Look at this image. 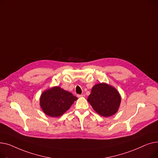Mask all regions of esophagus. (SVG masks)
<instances>
[{"label": "esophagus", "mask_w": 158, "mask_h": 158, "mask_svg": "<svg viewBox=\"0 0 158 158\" xmlns=\"http://www.w3.org/2000/svg\"><path fill=\"white\" fill-rule=\"evenodd\" d=\"M77 96H78V98H81V97H83V94H78V95H77Z\"/></svg>", "instance_id": "1"}]
</instances>
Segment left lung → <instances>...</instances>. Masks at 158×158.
I'll list each match as a JSON object with an SVG mask.
<instances>
[{
    "mask_svg": "<svg viewBox=\"0 0 158 158\" xmlns=\"http://www.w3.org/2000/svg\"><path fill=\"white\" fill-rule=\"evenodd\" d=\"M87 101L99 115L108 117L118 112L121 96L114 87L103 82L93 86Z\"/></svg>",
    "mask_w": 158,
    "mask_h": 158,
    "instance_id": "1",
    "label": "left lung"
}]
</instances>
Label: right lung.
<instances>
[{"instance_id": "obj_1", "label": "right lung", "mask_w": 158, "mask_h": 158, "mask_svg": "<svg viewBox=\"0 0 158 158\" xmlns=\"http://www.w3.org/2000/svg\"><path fill=\"white\" fill-rule=\"evenodd\" d=\"M77 99L71 92L55 86L43 92L40 98V104L46 115L58 117L69 110Z\"/></svg>"}]
</instances>
